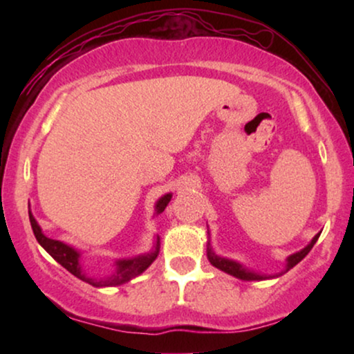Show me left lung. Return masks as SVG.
Listing matches in <instances>:
<instances>
[{"instance_id": "1", "label": "left lung", "mask_w": 354, "mask_h": 354, "mask_svg": "<svg viewBox=\"0 0 354 354\" xmlns=\"http://www.w3.org/2000/svg\"><path fill=\"white\" fill-rule=\"evenodd\" d=\"M319 235H321V234H317L316 236H314L313 241L306 246V248H303L301 251H298V253L288 256L287 269H285V270H290V269L293 268V266H297L299 261H301L304 256H306L309 251L313 250V246L317 241ZM207 259H209V263L214 266V268L224 270V272L234 275V277H236V279H241V280H264V279H269V277H266V275L251 272V270L241 268V266L239 263H235V261H230V259H225V258H219V256H216L214 253H212L211 248H207Z\"/></svg>"}]
</instances>
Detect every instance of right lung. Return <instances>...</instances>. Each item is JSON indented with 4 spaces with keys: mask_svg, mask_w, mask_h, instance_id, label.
Instances as JSON below:
<instances>
[{
    "mask_svg": "<svg viewBox=\"0 0 354 354\" xmlns=\"http://www.w3.org/2000/svg\"><path fill=\"white\" fill-rule=\"evenodd\" d=\"M171 198H172L171 193H167V195H164L161 200L156 203V214H159V212H162L164 209H166V206L169 205V201H171ZM28 217H30V225H32L33 235H35L38 243H40L43 248H45L48 253H50L53 258H55L57 263L62 266V268L69 270L71 274H74L75 277L84 280V282L93 285V287H115V285H122L125 282H129L130 279L137 277L138 274H142L145 269L149 268V264L156 259L158 251H159V239H158L156 250L151 251V253L138 256V258H133V259L118 261V263H115L118 264V272L109 275V277H106V279L95 280V279L86 277V275L82 272L80 264H79L80 254L77 253L74 248H71V246L62 243V241L48 239L46 235H43L40 225L37 224L35 217L32 216L30 211H28Z\"/></svg>",
    "mask_w": 354,
    "mask_h": 354,
    "instance_id": "1",
    "label": "right lung"
}]
</instances>
